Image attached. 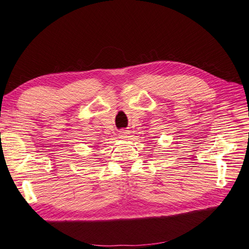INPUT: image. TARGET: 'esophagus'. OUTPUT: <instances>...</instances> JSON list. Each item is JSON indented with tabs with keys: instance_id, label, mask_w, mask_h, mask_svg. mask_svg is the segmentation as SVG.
Segmentation results:
<instances>
[{
	"instance_id": "obj_1",
	"label": "esophagus",
	"mask_w": 249,
	"mask_h": 249,
	"mask_svg": "<svg viewBox=\"0 0 249 249\" xmlns=\"http://www.w3.org/2000/svg\"><path fill=\"white\" fill-rule=\"evenodd\" d=\"M119 137L121 139H127V137H128V132H127V130H122L119 132Z\"/></svg>"
}]
</instances>
